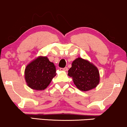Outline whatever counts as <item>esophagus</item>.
<instances>
[{
    "mask_svg": "<svg viewBox=\"0 0 127 127\" xmlns=\"http://www.w3.org/2000/svg\"><path fill=\"white\" fill-rule=\"evenodd\" d=\"M68 68L67 67H65L64 68H61L60 70H63V71H67Z\"/></svg>",
    "mask_w": 127,
    "mask_h": 127,
    "instance_id": "1",
    "label": "esophagus"
}]
</instances>
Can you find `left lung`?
Listing matches in <instances>:
<instances>
[{
    "instance_id": "left-lung-1",
    "label": "left lung",
    "mask_w": 127,
    "mask_h": 127,
    "mask_svg": "<svg viewBox=\"0 0 127 127\" xmlns=\"http://www.w3.org/2000/svg\"><path fill=\"white\" fill-rule=\"evenodd\" d=\"M68 75L72 77L77 88L82 91L95 88L100 82V74L97 67L80 57L73 62Z\"/></svg>"
}]
</instances>
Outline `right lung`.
<instances>
[{
	"mask_svg": "<svg viewBox=\"0 0 127 127\" xmlns=\"http://www.w3.org/2000/svg\"><path fill=\"white\" fill-rule=\"evenodd\" d=\"M55 75V66L46 57H38L26 66L24 71L27 85L35 90L47 88Z\"/></svg>",
	"mask_w": 127,
	"mask_h": 127,
	"instance_id": "1",
	"label": "right lung"
}]
</instances>
